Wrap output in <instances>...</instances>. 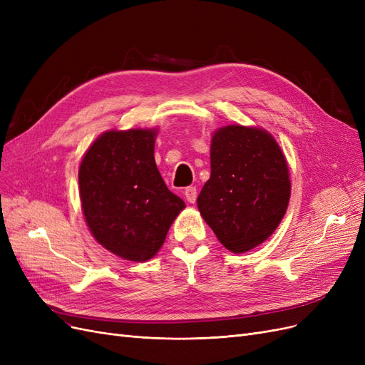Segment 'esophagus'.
<instances>
[{"label":"esophagus","mask_w":365,"mask_h":365,"mask_svg":"<svg viewBox=\"0 0 365 365\" xmlns=\"http://www.w3.org/2000/svg\"><path fill=\"white\" fill-rule=\"evenodd\" d=\"M184 196H185V199H187V202L195 204V202H196V197H197L196 187H187L185 190H184Z\"/></svg>","instance_id":"esophagus-1"}]
</instances>
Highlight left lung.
Segmentation results:
<instances>
[{
  "instance_id": "1",
  "label": "left lung",
  "mask_w": 365,
  "mask_h": 365,
  "mask_svg": "<svg viewBox=\"0 0 365 365\" xmlns=\"http://www.w3.org/2000/svg\"><path fill=\"white\" fill-rule=\"evenodd\" d=\"M210 161L199 212L226 249L245 254L266 242L285 216L292 195L285 155L269 131L235 123L212 133Z\"/></svg>"
}]
</instances>
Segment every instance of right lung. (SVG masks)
I'll use <instances>...</instances> for the list:
<instances>
[{"label": "right lung", "mask_w": 365, "mask_h": 365, "mask_svg": "<svg viewBox=\"0 0 365 365\" xmlns=\"http://www.w3.org/2000/svg\"><path fill=\"white\" fill-rule=\"evenodd\" d=\"M158 128L108 130L78 169L81 210L95 240L119 258L143 262L185 208L163 181L154 148Z\"/></svg>", "instance_id": "add662e5"}]
</instances>
